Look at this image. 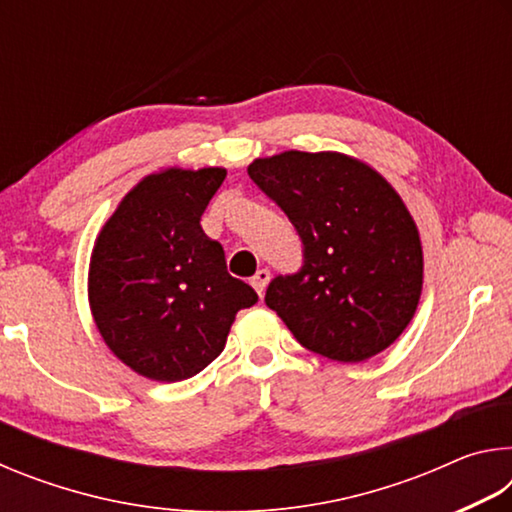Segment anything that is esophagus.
I'll return each instance as SVG.
<instances>
[{
  "mask_svg": "<svg viewBox=\"0 0 512 512\" xmlns=\"http://www.w3.org/2000/svg\"><path fill=\"white\" fill-rule=\"evenodd\" d=\"M268 280H271V271H268V268H259V271L253 275V280H250V284H253V289L262 296Z\"/></svg>",
  "mask_w": 512,
  "mask_h": 512,
  "instance_id": "34e87169",
  "label": "esophagus"
}]
</instances>
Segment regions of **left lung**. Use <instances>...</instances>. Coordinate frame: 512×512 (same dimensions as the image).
I'll list each match as a JSON object with an SVG mask.
<instances>
[{"instance_id": "left-lung-1", "label": "left lung", "mask_w": 512, "mask_h": 512, "mask_svg": "<svg viewBox=\"0 0 512 512\" xmlns=\"http://www.w3.org/2000/svg\"><path fill=\"white\" fill-rule=\"evenodd\" d=\"M248 176L302 241L300 271L273 277L266 305L300 345L332 361L386 350L422 293L420 235L400 194L368 164L334 151L257 158Z\"/></svg>"}]
</instances>
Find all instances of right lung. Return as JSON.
Segmentation results:
<instances>
[{"mask_svg": "<svg viewBox=\"0 0 512 512\" xmlns=\"http://www.w3.org/2000/svg\"><path fill=\"white\" fill-rule=\"evenodd\" d=\"M225 169H164L140 180L103 225L88 296L119 361L155 381H183L219 357L239 309L257 293L228 273L201 216Z\"/></svg>", "mask_w": 512, "mask_h": 512, "instance_id": "add662e5", "label": "right lung"}]
</instances>
